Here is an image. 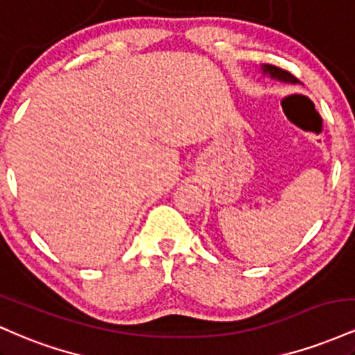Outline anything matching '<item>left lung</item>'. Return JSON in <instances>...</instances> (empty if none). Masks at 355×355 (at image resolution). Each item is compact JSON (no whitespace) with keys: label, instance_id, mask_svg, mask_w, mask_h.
Masks as SVG:
<instances>
[{"label":"left lung","instance_id":"obj_1","mask_svg":"<svg viewBox=\"0 0 355 355\" xmlns=\"http://www.w3.org/2000/svg\"><path fill=\"white\" fill-rule=\"evenodd\" d=\"M263 71L268 73L272 78L287 81V83H297V81H299L294 75H292V73H288L287 70H282V68L279 67H274V64H266V67H263Z\"/></svg>","mask_w":355,"mask_h":355}]
</instances>
